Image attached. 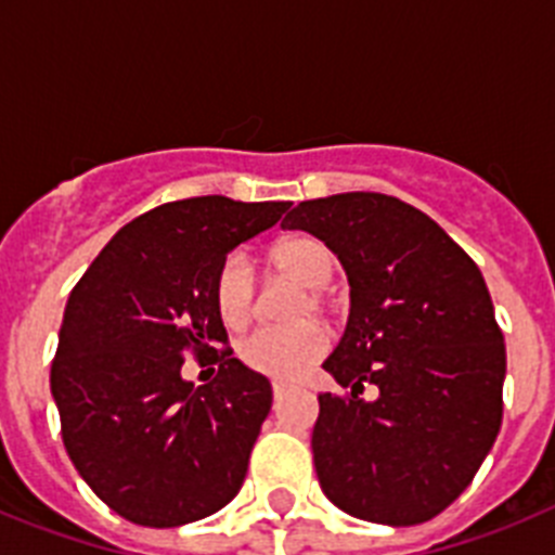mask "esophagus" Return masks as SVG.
<instances>
[{
    "label": "esophagus",
    "mask_w": 555,
    "mask_h": 555,
    "mask_svg": "<svg viewBox=\"0 0 555 555\" xmlns=\"http://www.w3.org/2000/svg\"><path fill=\"white\" fill-rule=\"evenodd\" d=\"M272 391H274V397H278V400H281V397H286L288 391H294V386H292V384H286V380H274V384H272Z\"/></svg>",
    "instance_id": "34e87169"
}]
</instances>
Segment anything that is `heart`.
Returning a JSON list of instances; mask_svg holds the SVG:
<instances>
[{
  "mask_svg": "<svg viewBox=\"0 0 555 555\" xmlns=\"http://www.w3.org/2000/svg\"><path fill=\"white\" fill-rule=\"evenodd\" d=\"M267 267L272 274L300 283L302 294L292 302L288 317L308 320L311 313L325 311L327 300L322 286H327L336 272V258L331 247L317 235H288L274 242L267 253ZM258 300V281L249 267L247 255L230 253L214 278V302L222 322L233 331L247 325ZM327 352V333L317 322H297L286 327H258L238 345L242 364L253 372L274 377V380H294L308 366H313Z\"/></svg>",
  "mask_w": 555,
  "mask_h": 555,
  "instance_id": "heart-1",
  "label": "heart"
}]
</instances>
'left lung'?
I'll use <instances>...</instances> for the list:
<instances>
[{"mask_svg": "<svg viewBox=\"0 0 555 555\" xmlns=\"http://www.w3.org/2000/svg\"><path fill=\"white\" fill-rule=\"evenodd\" d=\"M345 267L350 320L322 370L311 448L333 506L420 526L473 483L503 423L506 345L483 274L428 214L389 194L308 199L283 219ZM366 385L375 401H361Z\"/></svg>", "mask_w": 555, "mask_h": 555, "instance_id": "left-lung-1", "label": "left lung"}]
</instances>
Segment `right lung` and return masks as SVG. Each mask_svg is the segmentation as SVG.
I'll list each match as a JSON object with an SVG mask.
<instances>
[{
  "label": "right lung",
  "instance_id": "1",
  "mask_svg": "<svg viewBox=\"0 0 555 555\" xmlns=\"http://www.w3.org/2000/svg\"><path fill=\"white\" fill-rule=\"evenodd\" d=\"M288 208L219 194L158 205L72 288L49 377L63 444L96 498L135 526H185L242 489L272 386L233 358L214 278ZM185 354L219 365L218 377L189 385Z\"/></svg>",
  "mask_w": 555,
  "mask_h": 555
}]
</instances>
